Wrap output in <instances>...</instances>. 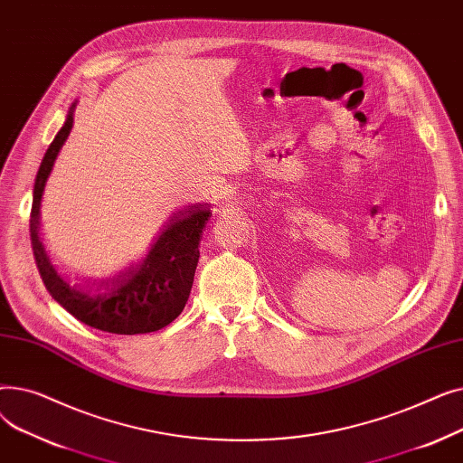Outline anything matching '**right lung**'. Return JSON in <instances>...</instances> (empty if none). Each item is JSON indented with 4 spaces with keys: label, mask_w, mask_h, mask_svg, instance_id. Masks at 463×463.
<instances>
[{
    "label": "right lung",
    "mask_w": 463,
    "mask_h": 463,
    "mask_svg": "<svg viewBox=\"0 0 463 463\" xmlns=\"http://www.w3.org/2000/svg\"><path fill=\"white\" fill-rule=\"evenodd\" d=\"M75 103L63 128L41 161L33 185L30 215L32 248L39 274L52 298L80 323L110 334H146L173 323L191 293L199 262V241L210 219V208L191 204L168 219L148 255L109 278H88L72 272L48 255L39 236L41 199L58 152L72 128Z\"/></svg>",
    "instance_id": "obj_1"
}]
</instances>
